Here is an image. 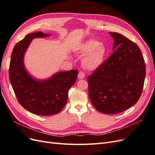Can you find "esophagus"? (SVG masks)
Instances as JSON below:
<instances>
[{"label": "esophagus", "instance_id": "esophagus-1", "mask_svg": "<svg viewBox=\"0 0 155 155\" xmlns=\"http://www.w3.org/2000/svg\"><path fill=\"white\" fill-rule=\"evenodd\" d=\"M85 73H84L83 72L80 71V72H79V74H78V79H83L84 78H85Z\"/></svg>", "mask_w": 155, "mask_h": 155}]
</instances>
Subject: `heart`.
I'll return each mask as SVG.
<instances>
[{
    "label": "heart",
    "instance_id": "heart-1",
    "mask_svg": "<svg viewBox=\"0 0 155 155\" xmlns=\"http://www.w3.org/2000/svg\"><path fill=\"white\" fill-rule=\"evenodd\" d=\"M78 52L84 56L82 60L83 67L88 70H94L104 63L107 49L99 41L89 39L79 46Z\"/></svg>",
    "mask_w": 155,
    "mask_h": 155
}]
</instances>
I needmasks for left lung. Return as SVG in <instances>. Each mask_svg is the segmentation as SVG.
Segmentation results:
<instances>
[{"label": "left lung", "instance_id": "8db88e82", "mask_svg": "<svg viewBox=\"0 0 155 155\" xmlns=\"http://www.w3.org/2000/svg\"><path fill=\"white\" fill-rule=\"evenodd\" d=\"M112 53L88 78V96L101 113L114 114L129 109L143 91L145 66L138 45L116 32Z\"/></svg>", "mask_w": 155, "mask_h": 155}]
</instances>
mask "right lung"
I'll use <instances>...</instances> for the list:
<instances>
[{"instance_id": "obj_1", "label": "right lung", "mask_w": 155, "mask_h": 155, "mask_svg": "<svg viewBox=\"0 0 155 155\" xmlns=\"http://www.w3.org/2000/svg\"><path fill=\"white\" fill-rule=\"evenodd\" d=\"M41 31L28 34L14 47L9 76L18 103L33 114L50 116L58 114L68 100V91L76 82L78 71L59 72L45 80H37L24 66V55L33 39L49 36Z\"/></svg>"}]
</instances>
